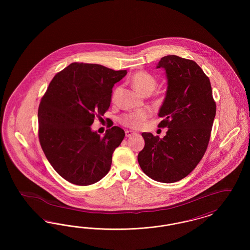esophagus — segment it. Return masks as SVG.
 <instances>
[{"mask_svg": "<svg viewBox=\"0 0 250 250\" xmlns=\"http://www.w3.org/2000/svg\"><path fill=\"white\" fill-rule=\"evenodd\" d=\"M136 134L137 133L135 131L125 130V137H127V138H129V137L133 136V135H136Z\"/></svg>", "mask_w": 250, "mask_h": 250, "instance_id": "34e87169", "label": "esophagus"}]
</instances>
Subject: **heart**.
Returning a JSON list of instances; mask_svg holds the SVG:
<instances>
[{
	"label": "heart",
	"mask_w": 250,
	"mask_h": 250,
	"mask_svg": "<svg viewBox=\"0 0 250 250\" xmlns=\"http://www.w3.org/2000/svg\"><path fill=\"white\" fill-rule=\"evenodd\" d=\"M131 83L134 89L141 95L148 94V93L151 94L155 90L156 86V81L155 78L149 73L144 71L136 73L132 77ZM149 115H150L149 110L143 108L135 112L124 114L120 118V122L125 126L132 127V128H138L143 125V122L149 117Z\"/></svg>",
	"instance_id": "heart-1"
}]
</instances>
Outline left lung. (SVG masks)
<instances>
[{
	"label": "left lung",
	"mask_w": 250,
	"mask_h": 250,
	"mask_svg": "<svg viewBox=\"0 0 250 250\" xmlns=\"http://www.w3.org/2000/svg\"><path fill=\"white\" fill-rule=\"evenodd\" d=\"M156 68L166 71L167 92L158 116L167 127L160 139L143 132L145 145L138 161L143 172L161 183H174L188 176L199 164L210 140L215 102L208 77L192 60L167 55Z\"/></svg>",
	"instance_id": "obj_1"
}]
</instances>
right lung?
<instances>
[{"mask_svg": "<svg viewBox=\"0 0 250 250\" xmlns=\"http://www.w3.org/2000/svg\"><path fill=\"white\" fill-rule=\"evenodd\" d=\"M126 70L95 63L72 62L54 76L38 107L39 142L60 175L78 186H89L107 175L112 154L125 138L119 126L100 137L91 125L111 102L114 84Z\"/></svg>", "mask_w": 250, "mask_h": 250, "instance_id": "add662e5", "label": "right lung"}]
</instances>
